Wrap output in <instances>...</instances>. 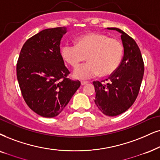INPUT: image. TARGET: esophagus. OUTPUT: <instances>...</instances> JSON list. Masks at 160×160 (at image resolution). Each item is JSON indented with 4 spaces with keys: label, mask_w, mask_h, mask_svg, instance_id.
I'll use <instances>...</instances> for the list:
<instances>
[{
    "label": "esophagus",
    "mask_w": 160,
    "mask_h": 160,
    "mask_svg": "<svg viewBox=\"0 0 160 160\" xmlns=\"http://www.w3.org/2000/svg\"><path fill=\"white\" fill-rule=\"evenodd\" d=\"M88 81H86V80H82L81 85H82V86H83V85L88 83Z\"/></svg>",
    "instance_id": "esophagus-1"
}]
</instances>
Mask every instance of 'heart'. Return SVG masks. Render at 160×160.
I'll list each match as a JSON object with an SVG mask.
<instances>
[{
	"label": "heart",
	"mask_w": 160,
	"mask_h": 160,
	"mask_svg": "<svg viewBox=\"0 0 160 160\" xmlns=\"http://www.w3.org/2000/svg\"><path fill=\"white\" fill-rule=\"evenodd\" d=\"M62 60L77 68L86 60L88 62L74 72L77 78L86 79L97 76L106 77L117 71L122 62L123 46L120 40L99 32H89L76 40V44L66 43L61 47Z\"/></svg>",
	"instance_id": "obj_1"
}]
</instances>
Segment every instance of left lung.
Masks as SVG:
<instances>
[{
	"label": "left lung",
	"mask_w": 160,
	"mask_h": 160,
	"mask_svg": "<svg viewBox=\"0 0 160 160\" xmlns=\"http://www.w3.org/2000/svg\"><path fill=\"white\" fill-rule=\"evenodd\" d=\"M124 54L117 71L106 80L94 81L95 104L102 114L114 117L127 111L138 96L144 74V62L135 40L120 29Z\"/></svg>",
	"instance_id": "left-lung-1"
}]
</instances>
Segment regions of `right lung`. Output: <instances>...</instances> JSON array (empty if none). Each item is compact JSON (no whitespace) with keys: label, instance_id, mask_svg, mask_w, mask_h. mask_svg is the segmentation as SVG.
Wrapping results in <instances>:
<instances>
[{"label":"right lung","instance_id":"1","mask_svg":"<svg viewBox=\"0 0 160 160\" xmlns=\"http://www.w3.org/2000/svg\"><path fill=\"white\" fill-rule=\"evenodd\" d=\"M65 27L42 30L29 38L17 62V78L22 96L36 114L54 117L62 112L80 86L68 78L70 72L60 54Z\"/></svg>","mask_w":160,"mask_h":160}]
</instances>
